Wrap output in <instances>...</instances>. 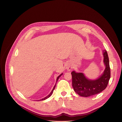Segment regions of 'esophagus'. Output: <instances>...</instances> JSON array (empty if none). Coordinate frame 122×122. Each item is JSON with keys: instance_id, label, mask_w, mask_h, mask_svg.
I'll use <instances>...</instances> for the list:
<instances>
[{"instance_id": "1", "label": "esophagus", "mask_w": 122, "mask_h": 122, "mask_svg": "<svg viewBox=\"0 0 122 122\" xmlns=\"http://www.w3.org/2000/svg\"><path fill=\"white\" fill-rule=\"evenodd\" d=\"M66 69L68 71H70L72 69V66L70 64H67L66 65Z\"/></svg>"}]
</instances>
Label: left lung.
I'll return each instance as SVG.
<instances>
[{
	"label": "left lung",
	"instance_id": "obj_1",
	"mask_svg": "<svg viewBox=\"0 0 122 122\" xmlns=\"http://www.w3.org/2000/svg\"><path fill=\"white\" fill-rule=\"evenodd\" d=\"M103 52L106 69L103 74L97 80H89L82 73L71 72L73 87L79 96L83 97L94 96L101 92L107 87L110 78L111 72L107 52L106 50Z\"/></svg>",
	"mask_w": 122,
	"mask_h": 122
}]
</instances>
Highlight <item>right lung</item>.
<instances>
[{"instance_id":"add662e5","label":"right lung","mask_w":122,"mask_h":122,"mask_svg":"<svg viewBox=\"0 0 122 122\" xmlns=\"http://www.w3.org/2000/svg\"><path fill=\"white\" fill-rule=\"evenodd\" d=\"M62 75V74H61L60 76H59L58 77H57V79H56V82H57V80H58V78H59V77L61 76ZM56 85H55V86H54V88H53V90H52V91H51V92L50 93V94L48 95V96H47L46 97H45L44 98H43V99H42L41 100H45V99H47V98H48V97H49L51 96V95L52 94V93H53V91H54V90L55 89V87H56Z\"/></svg>"}]
</instances>
